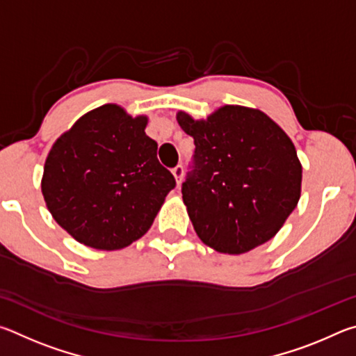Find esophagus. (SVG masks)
Wrapping results in <instances>:
<instances>
[{
    "label": "esophagus",
    "instance_id": "1",
    "mask_svg": "<svg viewBox=\"0 0 356 356\" xmlns=\"http://www.w3.org/2000/svg\"><path fill=\"white\" fill-rule=\"evenodd\" d=\"M172 176H174V179H176V182H177V185L182 182V177H184V168H182V165H177L176 168H174L172 170Z\"/></svg>",
    "mask_w": 356,
    "mask_h": 356
}]
</instances>
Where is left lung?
<instances>
[{"instance_id":"1","label":"left lung","mask_w":356,"mask_h":356,"mask_svg":"<svg viewBox=\"0 0 356 356\" xmlns=\"http://www.w3.org/2000/svg\"><path fill=\"white\" fill-rule=\"evenodd\" d=\"M177 122L195 140V170L182 185L193 227L218 252L242 254L278 234L301 195V163L291 138L256 108L225 105Z\"/></svg>"}]
</instances>
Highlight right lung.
<instances>
[{
    "instance_id": "1",
    "label": "right lung",
    "mask_w": 356,
    "mask_h": 356,
    "mask_svg": "<svg viewBox=\"0 0 356 356\" xmlns=\"http://www.w3.org/2000/svg\"><path fill=\"white\" fill-rule=\"evenodd\" d=\"M147 120L106 104L83 114L51 146L42 195L76 242L105 251L131 245L149 231L176 186L144 131Z\"/></svg>"
}]
</instances>
